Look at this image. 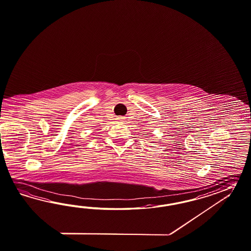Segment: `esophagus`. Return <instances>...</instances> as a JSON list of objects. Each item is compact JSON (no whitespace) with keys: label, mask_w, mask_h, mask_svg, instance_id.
<instances>
[{"label":"esophagus","mask_w":251,"mask_h":251,"mask_svg":"<svg viewBox=\"0 0 251 251\" xmlns=\"http://www.w3.org/2000/svg\"><path fill=\"white\" fill-rule=\"evenodd\" d=\"M119 119H120V118H119Z\"/></svg>","instance_id":"obj_1"}]
</instances>
